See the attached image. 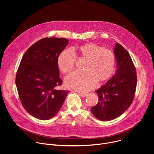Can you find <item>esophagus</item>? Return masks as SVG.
Here are the masks:
<instances>
[{
  "label": "esophagus",
  "instance_id": "obj_1",
  "mask_svg": "<svg viewBox=\"0 0 154 154\" xmlns=\"http://www.w3.org/2000/svg\"><path fill=\"white\" fill-rule=\"evenodd\" d=\"M79 95H80V96H82V97H86V95H87V94H86V93H79Z\"/></svg>",
  "mask_w": 154,
  "mask_h": 154
}]
</instances>
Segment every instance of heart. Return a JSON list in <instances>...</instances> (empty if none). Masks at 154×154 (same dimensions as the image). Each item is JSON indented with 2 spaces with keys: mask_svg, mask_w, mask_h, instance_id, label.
<instances>
[{
  "mask_svg": "<svg viewBox=\"0 0 154 154\" xmlns=\"http://www.w3.org/2000/svg\"><path fill=\"white\" fill-rule=\"evenodd\" d=\"M74 52L86 59L84 72L75 71L66 76L64 84L68 88L79 92H87L96 86L97 82H103L110 78L115 71L116 57L111 50L95 43L88 42L77 47ZM76 57L70 49L61 52L57 59L59 69L68 73L74 69Z\"/></svg>",
  "mask_w": 154,
  "mask_h": 154,
  "instance_id": "b5f03b06",
  "label": "heart"
}]
</instances>
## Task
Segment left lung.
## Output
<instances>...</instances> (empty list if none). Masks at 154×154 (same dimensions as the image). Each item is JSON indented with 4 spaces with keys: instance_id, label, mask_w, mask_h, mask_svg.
Wrapping results in <instances>:
<instances>
[{
    "instance_id": "1",
    "label": "left lung",
    "mask_w": 154,
    "mask_h": 154,
    "mask_svg": "<svg viewBox=\"0 0 154 154\" xmlns=\"http://www.w3.org/2000/svg\"><path fill=\"white\" fill-rule=\"evenodd\" d=\"M114 54L116 73L96 91L99 102L91 109L93 115L102 121H111L122 115L132 102L137 87L136 69L128 52L116 43Z\"/></svg>"
}]
</instances>
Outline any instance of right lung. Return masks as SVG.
Here are the masks:
<instances>
[{"instance_id":"1","label":"right lung","mask_w":154,"mask_h":154,"mask_svg":"<svg viewBox=\"0 0 154 154\" xmlns=\"http://www.w3.org/2000/svg\"><path fill=\"white\" fill-rule=\"evenodd\" d=\"M68 42L66 38H45L22 58L16 76L17 92L26 110L37 119L55 116L69 92L57 90L62 83L57 59Z\"/></svg>"}]
</instances>
